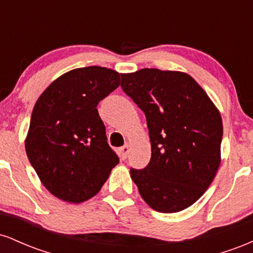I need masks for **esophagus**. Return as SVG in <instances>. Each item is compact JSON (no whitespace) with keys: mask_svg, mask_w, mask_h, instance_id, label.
<instances>
[{"mask_svg":"<svg viewBox=\"0 0 253 253\" xmlns=\"http://www.w3.org/2000/svg\"><path fill=\"white\" fill-rule=\"evenodd\" d=\"M129 152V144H125L123 147L120 149V156L123 159H126L127 156H128Z\"/></svg>","mask_w":253,"mask_h":253,"instance_id":"obj_1","label":"esophagus"}]
</instances>
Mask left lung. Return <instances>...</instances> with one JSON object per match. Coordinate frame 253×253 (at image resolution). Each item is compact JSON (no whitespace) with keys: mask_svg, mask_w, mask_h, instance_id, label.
Masks as SVG:
<instances>
[{"mask_svg":"<svg viewBox=\"0 0 253 253\" xmlns=\"http://www.w3.org/2000/svg\"><path fill=\"white\" fill-rule=\"evenodd\" d=\"M124 91L145 113L150 163L130 169L152 210L177 213L208 189L221 163V114L207 92L182 71L141 69L121 74Z\"/></svg>","mask_w":253,"mask_h":253,"instance_id":"left-lung-1","label":"left lung"}]
</instances>
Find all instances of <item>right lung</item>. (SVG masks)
<instances>
[{
    "instance_id": "1",
    "label": "right lung",
    "mask_w": 253,
    "mask_h": 253,
    "mask_svg": "<svg viewBox=\"0 0 253 253\" xmlns=\"http://www.w3.org/2000/svg\"><path fill=\"white\" fill-rule=\"evenodd\" d=\"M120 75L101 66L74 69L36 102L26 153L43 187L63 201H88L119 163L96 107L120 85Z\"/></svg>"
}]
</instances>
